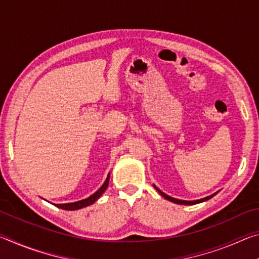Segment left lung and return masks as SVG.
I'll use <instances>...</instances> for the list:
<instances>
[{
  "label": "left lung",
  "mask_w": 259,
  "mask_h": 259,
  "mask_svg": "<svg viewBox=\"0 0 259 259\" xmlns=\"http://www.w3.org/2000/svg\"><path fill=\"white\" fill-rule=\"evenodd\" d=\"M155 187V190L160 193V194L163 196V198L165 199V200H168V201H171V202H174V203H177V204H184V205H192V204H196V203H201V202H204V201H208L209 199H211L212 196H214L217 194L218 192H216V193H213V194H211V195H209V196H205V198H203V199H200V200H194V201H186V200H179V199H175V198H171V196H169V195H166L165 193H163L162 191H160L159 188H157L155 185H153Z\"/></svg>",
  "instance_id": "1"
}]
</instances>
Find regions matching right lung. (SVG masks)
I'll return each mask as SVG.
<instances>
[{
  "label": "right lung",
  "mask_w": 259,
  "mask_h": 259,
  "mask_svg": "<svg viewBox=\"0 0 259 259\" xmlns=\"http://www.w3.org/2000/svg\"><path fill=\"white\" fill-rule=\"evenodd\" d=\"M108 183H109V174L106 178V181H105V183L102 185V187H100L97 192H95L93 195H90L89 198L83 199L81 201H76V202H72V203H61V204H55V205L56 207L64 209V210H78L81 208L88 207V205H91L93 203H95L96 201H97L100 196H102L103 193L106 191Z\"/></svg>",
  "instance_id": "right-lung-1"
}]
</instances>
